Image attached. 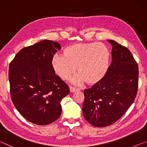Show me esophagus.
Here are the masks:
<instances>
[{
    "mask_svg": "<svg viewBox=\"0 0 147 147\" xmlns=\"http://www.w3.org/2000/svg\"><path fill=\"white\" fill-rule=\"evenodd\" d=\"M69 89H70L71 93H74V92H76L77 91H78V89H76L75 88H74V87H72V86L69 87Z\"/></svg>",
    "mask_w": 147,
    "mask_h": 147,
    "instance_id": "1",
    "label": "esophagus"
}]
</instances>
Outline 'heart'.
<instances>
[{
  "mask_svg": "<svg viewBox=\"0 0 147 147\" xmlns=\"http://www.w3.org/2000/svg\"><path fill=\"white\" fill-rule=\"evenodd\" d=\"M110 53L102 43H76L65 47L63 55L56 54L51 60L54 72L63 80H67L75 73L80 75L77 80L86 81L89 85L97 84L108 73Z\"/></svg>",
  "mask_w": 147,
  "mask_h": 147,
  "instance_id": "1",
  "label": "heart"
}]
</instances>
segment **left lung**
Segmentation results:
<instances>
[{
	"mask_svg": "<svg viewBox=\"0 0 147 147\" xmlns=\"http://www.w3.org/2000/svg\"><path fill=\"white\" fill-rule=\"evenodd\" d=\"M112 61L104 78L84 90L82 112L88 123L105 127L118 121L134 102L138 89V65L130 51L113 40Z\"/></svg>",
	"mask_w": 147,
	"mask_h": 147,
	"instance_id": "8db88e82",
	"label": "left lung"
}]
</instances>
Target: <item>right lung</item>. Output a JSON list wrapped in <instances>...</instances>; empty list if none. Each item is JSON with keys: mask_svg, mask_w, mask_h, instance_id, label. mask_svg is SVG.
Instances as JSON below:
<instances>
[{"mask_svg": "<svg viewBox=\"0 0 147 147\" xmlns=\"http://www.w3.org/2000/svg\"><path fill=\"white\" fill-rule=\"evenodd\" d=\"M60 49L58 42L43 40L21 49L9 64L11 100L23 117L38 125L59 117L61 100L70 92L52 67L54 54Z\"/></svg>", "mask_w": 147, "mask_h": 147, "instance_id": "obj_1", "label": "right lung"}]
</instances>
